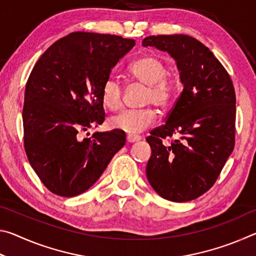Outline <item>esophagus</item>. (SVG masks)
Instances as JSON below:
<instances>
[{"mask_svg": "<svg viewBox=\"0 0 256 256\" xmlns=\"http://www.w3.org/2000/svg\"><path fill=\"white\" fill-rule=\"evenodd\" d=\"M126 140L130 144H132V142H138L141 140V136H136V134H128L126 136Z\"/></svg>", "mask_w": 256, "mask_h": 256, "instance_id": "34e87169", "label": "esophagus"}]
</instances>
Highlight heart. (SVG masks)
<instances>
[{
	"label": "heart",
	"mask_w": 256,
	"mask_h": 256,
	"mask_svg": "<svg viewBox=\"0 0 256 256\" xmlns=\"http://www.w3.org/2000/svg\"><path fill=\"white\" fill-rule=\"evenodd\" d=\"M167 62L157 55H146L130 64L128 74L132 80L148 86L144 104H154L159 108H166L174 102L180 89L178 80L168 74ZM102 105L112 112L118 110L123 105L122 86L115 78H108L102 86ZM157 114L151 107L142 110H125L110 120L112 128L128 134L144 131L156 122Z\"/></svg>",
	"instance_id": "heart-1"
}]
</instances>
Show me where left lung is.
<instances>
[{
	"label": "left lung",
	"instance_id": "1",
	"mask_svg": "<svg viewBox=\"0 0 256 256\" xmlns=\"http://www.w3.org/2000/svg\"><path fill=\"white\" fill-rule=\"evenodd\" d=\"M142 45L175 58L183 92L166 124L150 132L146 177L160 196L188 202L216 183L235 146L236 94L230 76L206 46L186 34H158ZM177 135L170 145L162 140Z\"/></svg>",
	"mask_w": 256,
	"mask_h": 256
}]
</instances>
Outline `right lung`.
<instances>
[{
    "label": "right lung",
    "mask_w": 256,
    "mask_h": 256,
    "mask_svg": "<svg viewBox=\"0 0 256 256\" xmlns=\"http://www.w3.org/2000/svg\"><path fill=\"white\" fill-rule=\"evenodd\" d=\"M134 45L116 34L71 32L34 64L24 90V144L32 170L56 196L86 192L125 144L118 128L82 140L78 134L105 120L102 86Z\"/></svg>",
    "instance_id": "1"
}]
</instances>
